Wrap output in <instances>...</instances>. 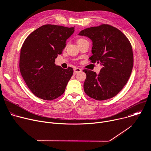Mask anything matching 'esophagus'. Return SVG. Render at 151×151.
<instances>
[{
	"mask_svg": "<svg viewBox=\"0 0 151 151\" xmlns=\"http://www.w3.org/2000/svg\"><path fill=\"white\" fill-rule=\"evenodd\" d=\"M81 69L80 68H74V73H79L80 72V71H81Z\"/></svg>",
	"mask_w": 151,
	"mask_h": 151,
	"instance_id": "1",
	"label": "esophagus"
}]
</instances>
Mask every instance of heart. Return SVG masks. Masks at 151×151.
<instances>
[{
	"mask_svg": "<svg viewBox=\"0 0 151 151\" xmlns=\"http://www.w3.org/2000/svg\"><path fill=\"white\" fill-rule=\"evenodd\" d=\"M80 40H82V39H80Z\"/></svg>",
	"mask_w": 151,
	"mask_h": 151,
	"instance_id": "heart-1",
	"label": "heart"
}]
</instances>
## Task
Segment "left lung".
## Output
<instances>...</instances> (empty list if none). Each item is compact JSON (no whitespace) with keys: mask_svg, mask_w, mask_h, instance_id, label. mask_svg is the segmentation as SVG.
Instances as JSON below:
<instances>
[{"mask_svg":"<svg viewBox=\"0 0 151 151\" xmlns=\"http://www.w3.org/2000/svg\"><path fill=\"white\" fill-rule=\"evenodd\" d=\"M92 42V63L102 67L100 73L84 70L86 79L85 93L97 100L113 98L127 83L133 65L132 47L129 40L119 29L102 24L81 30L78 34Z\"/></svg>","mask_w":151,"mask_h":151,"instance_id":"8db88e82","label":"left lung"}]
</instances>
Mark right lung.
Here are the masks:
<instances>
[{
    "mask_svg": "<svg viewBox=\"0 0 151 151\" xmlns=\"http://www.w3.org/2000/svg\"><path fill=\"white\" fill-rule=\"evenodd\" d=\"M74 31L73 27L47 24L34 30L25 40L21 49L20 72L37 97L52 100L65 92L73 69L62 68L54 62Z\"/></svg>",
    "mask_w": 151,
    "mask_h": 151,
    "instance_id": "right-lung-1",
    "label": "right lung"
}]
</instances>
